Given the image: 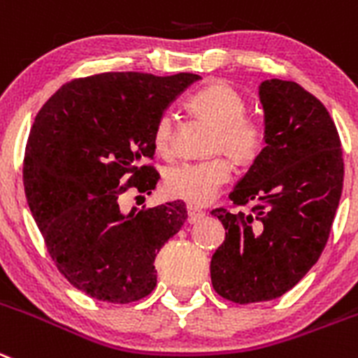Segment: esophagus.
Returning <instances> with one entry per match:
<instances>
[{
  "label": "esophagus",
  "mask_w": 358,
  "mask_h": 358,
  "mask_svg": "<svg viewBox=\"0 0 358 358\" xmlns=\"http://www.w3.org/2000/svg\"><path fill=\"white\" fill-rule=\"evenodd\" d=\"M205 215L206 213L203 212L201 208H198V206H194V205L187 206V220H189L190 224H194V222L201 220Z\"/></svg>",
  "instance_id": "obj_1"
}]
</instances>
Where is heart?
Listing matches in <instances>:
<instances>
[{"mask_svg":"<svg viewBox=\"0 0 358 358\" xmlns=\"http://www.w3.org/2000/svg\"><path fill=\"white\" fill-rule=\"evenodd\" d=\"M203 122L215 127L210 153H228L235 162L245 164L259 155L265 143V127L256 116L247 115V100L231 85L213 81L196 92L187 102ZM153 148L164 159L175 155V116L162 113L152 132ZM231 160L224 155L201 162L178 164L164 176V190L171 198L206 205L217 198L231 180Z\"/></svg>","mask_w":358,"mask_h":358,"instance_id":"1","label":"heart"}]
</instances>
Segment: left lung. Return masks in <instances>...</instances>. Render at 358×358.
Instances as JSON below:
<instances>
[{
  "instance_id": "8db88e82",
  "label": "left lung",
  "mask_w": 358,
  "mask_h": 358,
  "mask_svg": "<svg viewBox=\"0 0 358 358\" xmlns=\"http://www.w3.org/2000/svg\"><path fill=\"white\" fill-rule=\"evenodd\" d=\"M266 146L229 192L233 208L212 210L226 229L210 263L213 289L236 303L266 302L318 262L339 205L345 162L334 120L293 81L259 88Z\"/></svg>"
}]
</instances>
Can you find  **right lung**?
Masks as SVG:
<instances>
[{
  "mask_svg": "<svg viewBox=\"0 0 358 358\" xmlns=\"http://www.w3.org/2000/svg\"><path fill=\"white\" fill-rule=\"evenodd\" d=\"M199 76L103 72L63 85L33 122L22 182L55 265L73 288L130 303L157 286L160 247L187 219L183 201L120 208L130 189L152 194L157 118Z\"/></svg>",
  "mask_w": 358,
  "mask_h": 358,
  "instance_id": "add662e5",
  "label": "right lung"
}]
</instances>
